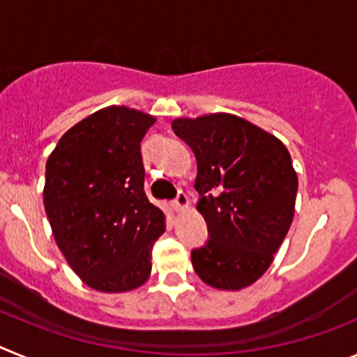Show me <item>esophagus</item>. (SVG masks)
I'll use <instances>...</instances> for the list:
<instances>
[{
	"mask_svg": "<svg viewBox=\"0 0 357 357\" xmlns=\"http://www.w3.org/2000/svg\"><path fill=\"white\" fill-rule=\"evenodd\" d=\"M188 206H189L188 195H185L184 191H178V195H176V197H175V200L172 202L173 211H176V213H178V211H184Z\"/></svg>",
	"mask_w": 357,
	"mask_h": 357,
	"instance_id": "esophagus-1",
	"label": "esophagus"
}]
</instances>
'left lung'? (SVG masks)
Here are the masks:
<instances>
[{
	"label": "left lung",
	"instance_id": "left-lung-1",
	"mask_svg": "<svg viewBox=\"0 0 357 357\" xmlns=\"http://www.w3.org/2000/svg\"><path fill=\"white\" fill-rule=\"evenodd\" d=\"M197 157V209L209 239L191 250L195 272L218 289H241L259 279L284 241L298 181L275 135L232 114L172 123Z\"/></svg>",
	"mask_w": 357,
	"mask_h": 357
}]
</instances>
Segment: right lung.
Instances as JSON below:
<instances>
[{
    "label": "right lung",
    "instance_id": "obj_1",
    "mask_svg": "<svg viewBox=\"0 0 357 357\" xmlns=\"http://www.w3.org/2000/svg\"><path fill=\"white\" fill-rule=\"evenodd\" d=\"M153 123L139 110L107 107L69 128L46 162L44 207L55 241L98 291L139 288L166 229L144 193L141 141Z\"/></svg>",
    "mask_w": 357,
    "mask_h": 357
}]
</instances>
